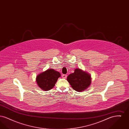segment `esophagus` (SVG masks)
Here are the masks:
<instances>
[{
	"mask_svg": "<svg viewBox=\"0 0 129 129\" xmlns=\"http://www.w3.org/2000/svg\"><path fill=\"white\" fill-rule=\"evenodd\" d=\"M62 77L63 78L66 79V78H67V75L66 74H63V75H62Z\"/></svg>",
	"mask_w": 129,
	"mask_h": 129,
	"instance_id": "obj_1",
	"label": "esophagus"
}]
</instances>
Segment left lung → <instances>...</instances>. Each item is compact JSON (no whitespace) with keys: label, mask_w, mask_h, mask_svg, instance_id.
Returning <instances> with one entry per match:
<instances>
[{"label":"left lung","mask_w":129,"mask_h":129,"mask_svg":"<svg viewBox=\"0 0 129 129\" xmlns=\"http://www.w3.org/2000/svg\"><path fill=\"white\" fill-rule=\"evenodd\" d=\"M91 76L79 69H76L74 73L69 74L67 81L72 88L76 91L82 92L87 89L91 84Z\"/></svg>","instance_id":"obj_1"}]
</instances>
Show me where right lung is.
Masks as SVG:
<instances>
[{"label":"right lung","instance_id":"add662e5","mask_svg":"<svg viewBox=\"0 0 129 129\" xmlns=\"http://www.w3.org/2000/svg\"><path fill=\"white\" fill-rule=\"evenodd\" d=\"M60 74L54 69H48L38 74L36 77L37 85L42 90L48 91L53 88Z\"/></svg>","mask_w":129,"mask_h":129}]
</instances>
